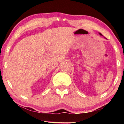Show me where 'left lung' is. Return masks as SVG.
<instances>
[{"label": "left lung", "instance_id": "left-lung-1", "mask_svg": "<svg viewBox=\"0 0 124 124\" xmlns=\"http://www.w3.org/2000/svg\"><path fill=\"white\" fill-rule=\"evenodd\" d=\"M99 34H100V35H101V36H103V35H102V34H101V33H99ZM104 38H105V39H106V38H105V37H104Z\"/></svg>", "mask_w": 124, "mask_h": 124}]
</instances>
